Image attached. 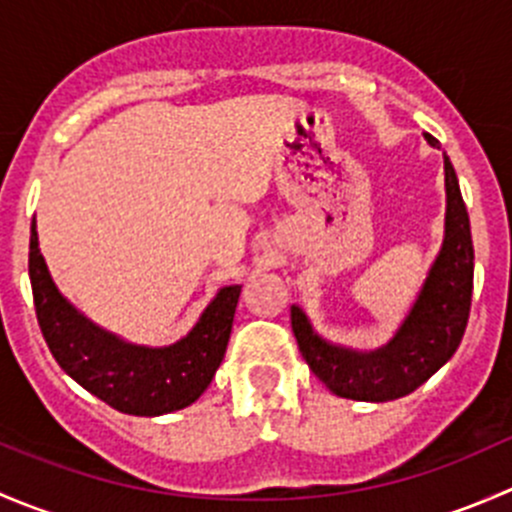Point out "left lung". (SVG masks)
<instances>
[{"instance_id": "left-lung-1", "label": "left lung", "mask_w": 512, "mask_h": 512, "mask_svg": "<svg viewBox=\"0 0 512 512\" xmlns=\"http://www.w3.org/2000/svg\"><path fill=\"white\" fill-rule=\"evenodd\" d=\"M426 141H438L426 133ZM446 170V235L428 270L409 317L389 344L376 352H352L324 342L307 314L292 307V332L299 352L322 384L342 399L394 401L431 379L461 344L471 312L473 240L456 170L443 153Z\"/></svg>"}]
</instances>
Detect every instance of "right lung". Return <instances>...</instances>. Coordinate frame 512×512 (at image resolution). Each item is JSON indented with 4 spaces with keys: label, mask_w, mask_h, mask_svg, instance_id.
<instances>
[{
    "label": "right lung",
    "mask_w": 512,
    "mask_h": 512,
    "mask_svg": "<svg viewBox=\"0 0 512 512\" xmlns=\"http://www.w3.org/2000/svg\"><path fill=\"white\" fill-rule=\"evenodd\" d=\"M29 277L41 334L61 369L111 409L131 416H163L200 399L225 356L242 289H220L180 342L153 349L101 329L56 289L39 250L36 220Z\"/></svg>",
    "instance_id": "add662e5"
}]
</instances>
